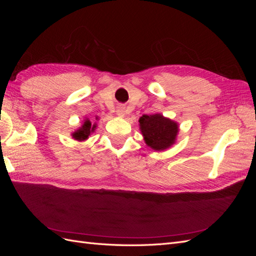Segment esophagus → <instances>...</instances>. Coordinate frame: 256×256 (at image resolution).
<instances>
[{"label": "esophagus", "instance_id": "34e87169", "mask_svg": "<svg viewBox=\"0 0 256 256\" xmlns=\"http://www.w3.org/2000/svg\"><path fill=\"white\" fill-rule=\"evenodd\" d=\"M116 114H118L120 118H124L126 114V111H125V106H118V109H116Z\"/></svg>", "mask_w": 256, "mask_h": 256}]
</instances>
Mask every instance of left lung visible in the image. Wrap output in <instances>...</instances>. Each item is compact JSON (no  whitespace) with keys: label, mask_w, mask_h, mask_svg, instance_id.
<instances>
[{"label":"left lung","mask_w":256,"mask_h":256,"mask_svg":"<svg viewBox=\"0 0 256 256\" xmlns=\"http://www.w3.org/2000/svg\"><path fill=\"white\" fill-rule=\"evenodd\" d=\"M145 143L154 150H164L172 146L178 134V124L161 114L143 115L138 120Z\"/></svg>","instance_id":"obj_1"}]
</instances>
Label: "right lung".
<instances>
[{
  "label": "right lung",
  "instance_id": "right-lung-1",
  "mask_svg": "<svg viewBox=\"0 0 256 256\" xmlns=\"http://www.w3.org/2000/svg\"><path fill=\"white\" fill-rule=\"evenodd\" d=\"M99 120L98 116H96V120ZM96 127H97L96 122H92L88 118H85L82 124V126L79 129H76L72 136L76 141H80V142L85 141V140H88V136L92 132H95Z\"/></svg>",
  "mask_w": 256,
  "mask_h": 256
}]
</instances>
